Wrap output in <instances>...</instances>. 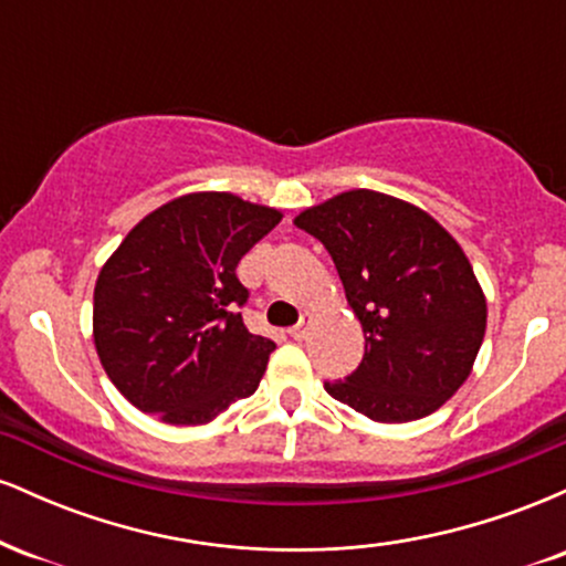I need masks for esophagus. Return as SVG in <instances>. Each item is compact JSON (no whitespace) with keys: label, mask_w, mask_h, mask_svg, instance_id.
Listing matches in <instances>:
<instances>
[{"label":"esophagus","mask_w":566,"mask_h":566,"mask_svg":"<svg viewBox=\"0 0 566 566\" xmlns=\"http://www.w3.org/2000/svg\"><path fill=\"white\" fill-rule=\"evenodd\" d=\"M311 322H314V316H311V314H303V319H301V322H297V324H295V327H292V329H290V335H292V337H295V340H303V337H305V335H308V324H311Z\"/></svg>","instance_id":"1"}]
</instances>
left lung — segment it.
Here are the masks:
<instances>
[{"label":"left lung","instance_id":"obj_1","mask_svg":"<svg viewBox=\"0 0 566 566\" xmlns=\"http://www.w3.org/2000/svg\"><path fill=\"white\" fill-rule=\"evenodd\" d=\"M295 226L327 247L365 329V359L327 394L375 423L437 412L469 380L486 329L463 247L418 205L369 188L308 207Z\"/></svg>","mask_w":566,"mask_h":566}]
</instances>
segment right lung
<instances>
[{"label": "right lung", "mask_w": 566, "mask_h": 566, "mask_svg": "<svg viewBox=\"0 0 566 566\" xmlns=\"http://www.w3.org/2000/svg\"><path fill=\"white\" fill-rule=\"evenodd\" d=\"M282 220L229 191L148 212L103 263L93 297L97 359L133 407L205 426L255 394L274 340L244 327L237 265Z\"/></svg>", "instance_id": "obj_1"}]
</instances>
